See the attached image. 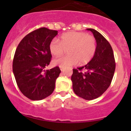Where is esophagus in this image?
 Listing matches in <instances>:
<instances>
[{"label":"esophagus","instance_id":"34e87169","mask_svg":"<svg viewBox=\"0 0 131 131\" xmlns=\"http://www.w3.org/2000/svg\"><path fill=\"white\" fill-rule=\"evenodd\" d=\"M60 70H61V71H63V69H64V68H63V67H60Z\"/></svg>","mask_w":131,"mask_h":131}]
</instances>
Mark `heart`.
Segmentation results:
<instances>
[{"label":"heart","mask_w":131,"mask_h":131,"mask_svg":"<svg viewBox=\"0 0 131 131\" xmlns=\"http://www.w3.org/2000/svg\"><path fill=\"white\" fill-rule=\"evenodd\" d=\"M60 42L52 39L49 44L50 52L54 56H60L68 50L69 55L56 59L54 65L68 68L79 63L86 64L94 56L97 42L94 36L84 32L70 31L60 36Z\"/></svg>","instance_id":"heart-1"}]
</instances>
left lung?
<instances>
[{
  "label": "left lung",
  "instance_id": "1",
  "mask_svg": "<svg viewBox=\"0 0 131 131\" xmlns=\"http://www.w3.org/2000/svg\"><path fill=\"white\" fill-rule=\"evenodd\" d=\"M87 30L96 40V52L87 64L73 69L71 81L74 92L83 99L91 100L108 89L115 72V62L112 47L104 37L95 29Z\"/></svg>",
  "mask_w": 131,
  "mask_h": 131
}]
</instances>
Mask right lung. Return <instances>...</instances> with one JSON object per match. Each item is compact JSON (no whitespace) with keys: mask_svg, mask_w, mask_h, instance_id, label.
<instances>
[{"mask_svg":"<svg viewBox=\"0 0 131 131\" xmlns=\"http://www.w3.org/2000/svg\"><path fill=\"white\" fill-rule=\"evenodd\" d=\"M58 31L41 27L27 35L15 52L13 73L21 93L32 100H40L50 96L55 89L60 75L58 66L45 68L51 61L49 44Z\"/></svg>","mask_w":131,"mask_h":131,"instance_id":"obj_1","label":"right lung"}]
</instances>
